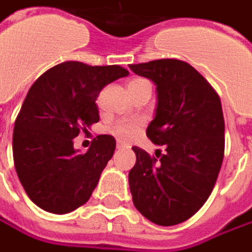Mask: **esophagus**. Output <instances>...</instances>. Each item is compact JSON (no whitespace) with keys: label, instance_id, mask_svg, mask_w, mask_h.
Masks as SVG:
<instances>
[{"label":"esophagus","instance_id":"obj_1","mask_svg":"<svg viewBox=\"0 0 252 252\" xmlns=\"http://www.w3.org/2000/svg\"><path fill=\"white\" fill-rule=\"evenodd\" d=\"M126 148H128L126 143H123V142H120V141H118V142H117V149H126Z\"/></svg>","mask_w":252,"mask_h":252}]
</instances>
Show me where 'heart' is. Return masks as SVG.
<instances>
[{"label": "heart", "mask_w": 252, "mask_h": 252, "mask_svg": "<svg viewBox=\"0 0 252 252\" xmlns=\"http://www.w3.org/2000/svg\"><path fill=\"white\" fill-rule=\"evenodd\" d=\"M145 83H149L146 79L143 78H135L132 81H129L128 83V88L131 86H138V85H145ZM114 134L117 135L120 139L123 141H129L131 138H134V135L138 132V126L132 123V121H121L118 123L117 126H114Z\"/></svg>", "instance_id": "1"}]
</instances>
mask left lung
<instances>
[{
	"label": "left lung",
	"mask_w": 252,
	"mask_h": 252,
	"mask_svg": "<svg viewBox=\"0 0 252 252\" xmlns=\"http://www.w3.org/2000/svg\"><path fill=\"white\" fill-rule=\"evenodd\" d=\"M129 68L156 85L155 117L146 135L166 151L161 156L158 151L156 159L132 148L136 161L128 174L132 202L153 223L174 226L201 209L219 176L224 153L220 99L184 61L164 58Z\"/></svg>",
	"instance_id": "8db88e82"
}]
</instances>
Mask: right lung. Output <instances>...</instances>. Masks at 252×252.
<instances>
[{"label": "right lung", "mask_w": 252, "mask_h": 252, "mask_svg": "<svg viewBox=\"0 0 252 252\" xmlns=\"http://www.w3.org/2000/svg\"><path fill=\"white\" fill-rule=\"evenodd\" d=\"M126 75L120 65L66 61L32 85L15 121L13 163L28 196L43 211L64 215L89 201L116 139L99 135L79 153L74 138L99 121L100 91Z\"/></svg>", "instance_id": "add662e5"}]
</instances>
